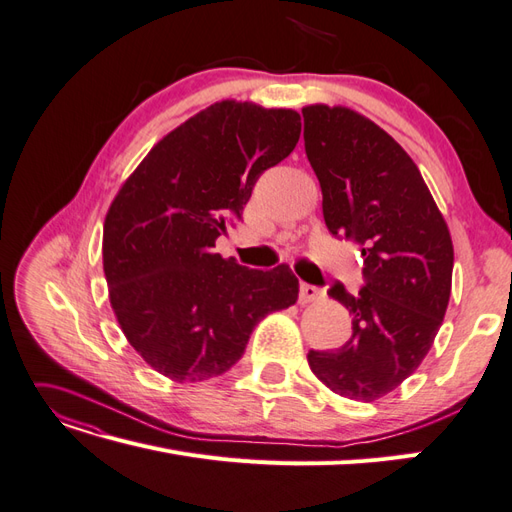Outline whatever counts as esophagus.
<instances>
[{
	"mask_svg": "<svg viewBox=\"0 0 512 512\" xmlns=\"http://www.w3.org/2000/svg\"><path fill=\"white\" fill-rule=\"evenodd\" d=\"M322 296H324V290H320V287L303 283V285H300V292H298V303L300 305L316 303V300H320Z\"/></svg>",
	"mask_w": 512,
	"mask_h": 512,
	"instance_id": "1",
	"label": "esophagus"
}]
</instances>
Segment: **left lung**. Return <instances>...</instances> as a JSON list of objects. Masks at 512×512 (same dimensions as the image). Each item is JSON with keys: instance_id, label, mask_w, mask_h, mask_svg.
Returning a JSON list of instances; mask_svg holds the SVG:
<instances>
[{"instance_id": "1", "label": "left lung", "mask_w": 512, "mask_h": 512, "mask_svg": "<svg viewBox=\"0 0 512 512\" xmlns=\"http://www.w3.org/2000/svg\"><path fill=\"white\" fill-rule=\"evenodd\" d=\"M305 151L322 188L326 229L361 244L365 287L329 296L352 316L337 350H309L311 372L337 396L374 402L424 361L452 292L454 246L432 194L400 144L363 114L303 108Z\"/></svg>"}]
</instances>
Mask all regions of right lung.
Wrapping results in <instances>:
<instances>
[{
  "mask_svg": "<svg viewBox=\"0 0 512 512\" xmlns=\"http://www.w3.org/2000/svg\"><path fill=\"white\" fill-rule=\"evenodd\" d=\"M300 138V114L225 99L190 116L136 166L103 222V272L123 335L175 383L240 361L255 326L292 307L287 264L251 270L214 253L259 175Z\"/></svg>",
  "mask_w": 512,
  "mask_h": 512,
  "instance_id": "right-lung-1",
  "label": "right lung"
}]
</instances>
